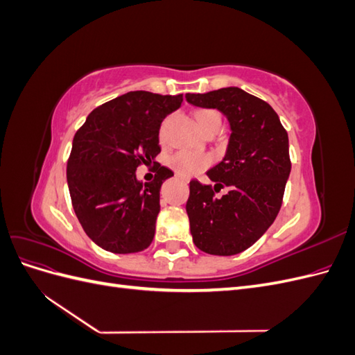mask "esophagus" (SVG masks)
Wrapping results in <instances>:
<instances>
[{
	"instance_id": "34e87169",
	"label": "esophagus",
	"mask_w": 355,
	"mask_h": 355,
	"mask_svg": "<svg viewBox=\"0 0 355 355\" xmlns=\"http://www.w3.org/2000/svg\"><path fill=\"white\" fill-rule=\"evenodd\" d=\"M178 179H182V180H184V182H188V179H184V178H180V176H176Z\"/></svg>"
}]
</instances>
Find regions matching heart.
<instances>
[{"label": "heart", "instance_id": "heart-1", "mask_svg": "<svg viewBox=\"0 0 355 355\" xmlns=\"http://www.w3.org/2000/svg\"><path fill=\"white\" fill-rule=\"evenodd\" d=\"M196 118L202 132H206L210 127H220L222 124L219 112L214 110H201L197 112ZM163 139H164V127H161L159 141H163ZM167 164L170 168H173L179 176L189 178L206 168L210 164V158L204 154L191 153L184 149V151H178L175 154H171L167 158Z\"/></svg>", "mask_w": 355, "mask_h": 355}]
</instances>
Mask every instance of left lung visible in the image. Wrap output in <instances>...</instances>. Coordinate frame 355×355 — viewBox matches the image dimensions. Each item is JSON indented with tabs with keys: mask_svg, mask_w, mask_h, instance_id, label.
<instances>
[{
	"mask_svg": "<svg viewBox=\"0 0 355 355\" xmlns=\"http://www.w3.org/2000/svg\"><path fill=\"white\" fill-rule=\"evenodd\" d=\"M185 98L200 108L220 111L231 127L227 154L207 171L214 188L189 182L192 241L210 254L241 253L262 237L280 211L292 168L287 132L270 105L239 87L187 93ZM225 186L227 194L214 198V191Z\"/></svg>",
	"mask_w": 355,
	"mask_h": 355,
	"instance_id": "1",
	"label": "left lung"
}]
</instances>
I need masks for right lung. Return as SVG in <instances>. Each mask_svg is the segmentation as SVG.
<instances>
[{"instance_id":"right-lung-1","label":"right lung","mask_w":355,"mask_h":355,"mask_svg":"<svg viewBox=\"0 0 355 355\" xmlns=\"http://www.w3.org/2000/svg\"><path fill=\"white\" fill-rule=\"evenodd\" d=\"M184 96L128 92L101 105L75 133L67 180L84 232L112 253L142 252L153 243L159 189L173 176L155 163L159 127ZM155 163L159 178L137 181L135 168Z\"/></svg>"}]
</instances>
